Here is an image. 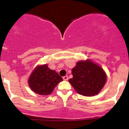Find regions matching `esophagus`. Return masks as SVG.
I'll return each instance as SVG.
<instances>
[{"mask_svg":"<svg viewBox=\"0 0 129 129\" xmlns=\"http://www.w3.org/2000/svg\"><path fill=\"white\" fill-rule=\"evenodd\" d=\"M63 79L64 80H67L69 79V77L68 76H64V77H63Z\"/></svg>","mask_w":129,"mask_h":129,"instance_id":"obj_1","label":"esophagus"}]
</instances>
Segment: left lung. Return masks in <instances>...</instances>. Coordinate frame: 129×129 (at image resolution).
I'll list each match as a JSON object with an SVG mask.
<instances>
[{"instance_id": "obj_1", "label": "left lung", "mask_w": 129, "mask_h": 129, "mask_svg": "<svg viewBox=\"0 0 129 129\" xmlns=\"http://www.w3.org/2000/svg\"><path fill=\"white\" fill-rule=\"evenodd\" d=\"M72 74L73 78L69 82L78 94L85 96L99 93L106 81L104 70L89 60L77 62Z\"/></svg>"}]
</instances>
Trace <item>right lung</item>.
Here are the masks:
<instances>
[{
  "label": "right lung",
  "mask_w": 129,
  "mask_h": 129,
  "mask_svg": "<svg viewBox=\"0 0 129 129\" xmlns=\"http://www.w3.org/2000/svg\"><path fill=\"white\" fill-rule=\"evenodd\" d=\"M62 81V77L47 65L38 66L34 70L28 80L29 87L38 94L47 95L51 93L56 85Z\"/></svg>",
  "instance_id": "obj_1"
}]
</instances>
